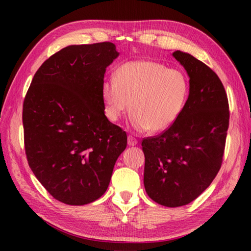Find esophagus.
Segmentation results:
<instances>
[{"label":"esophagus","mask_w":251,"mask_h":251,"mask_svg":"<svg viewBox=\"0 0 251 251\" xmlns=\"http://www.w3.org/2000/svg\"><path fill=\"white\" fill-rule=\"evenodd\" d=\"M127 142H128L130 146H134V145H136V143H137V141H136V137L134 135H129L128 136V141H127Z\"/></svg>","instance_id":"obj_1"}]
</instances>
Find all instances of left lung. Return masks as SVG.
<instances>
[{"instance_id":"1","label":"left lung","mask_w":251,"mask_h":251,"mask_svg":"<svg viewBox=\"0 0 251 251\" xmlns=\"http://www.w3.org/2000/svg\"><path fill=\"white\" fill-rule=\"evenodd\" d=\"M117 56L110 42L67 46L41 65L25 95L28 166L66 205H86L103 196L126 148V133L104 114V74Z\"/></svg>"}]
</instances>
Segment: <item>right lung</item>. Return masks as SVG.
I'll return each instance as SVG.
<instances>
[{"mask_svg":"<svg viewBox=\"0 0 251 251\" xmlns=\"http://www.w3.org/2000/svg\"><path fill=\"white\" fill-rule=\"evenodd\" d=\"M189 76V96L173 124L144 138V185L152 201L180 207L209 187L223 164L229 125L224 85L209 67L190 54L173 53Z\"/></svg>","mask_w":251,"mask_h":251,"instance_id":"add662e5","label":"right lung"}]
</instances>
